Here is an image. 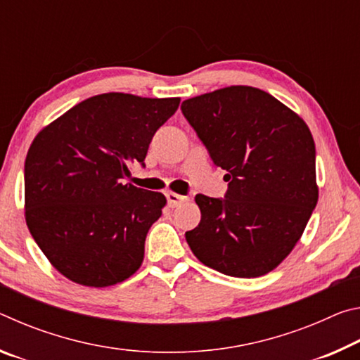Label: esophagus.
<instances>
[{
    "label": "esophagus",
    "mask_w": 360,
    "mask_h": 360,
    "mask_svg": "<svg viewBox=\"0 0 360 360\" xmlns=\"http://www.w3.org/2000/svg\"><path fill=\"white\" fill-rule=\"evenodd\" d=\"M167 200H168V205L172 206V208H174V206H178L182 202H186L187 197H184V195H179V193H174V192H167Z\"/></svg>",
    "instance_id": "34e87169"
}]
</instances>
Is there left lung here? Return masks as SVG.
Here are the masks:
<instances>
[{"mask_svg": "<svg viewBox=\"0 0 360 360\" xmlns=\"http://www.w3.org/2000/svg\"><path fill=\"white\" fill-rule=\"evenodd\" d=\"M181 109L229 182L225 198L195 197L202 221L186 231L188 246L224 275H266L290 254L318 203L311 131L249 85L193 96Z\"/></svg>", "mask_w": 360, "mask_h": 360, "instance_id": "1", "label": "left lung"}]
</instances>
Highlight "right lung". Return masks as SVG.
<instances>
[{
	"mask_svg": "<svg viewBox=\"0 0 360 360\" xmlns=\"http://www.w3.org/2000/svg\"><path fill=\"white\" fill-rule=\"evenodd\" d=\"M179 98L90 96L44 127L25 160V219L49 262L71 281L108 288L144 259L146 235L165 195L127 178L144 165L155 131Z\"/></svg>",
	"mask_w": 360,
	"mask_h": 360,
	"instance_id": "right-lung-1",
	"label": "right lung"
}]
</instances>
